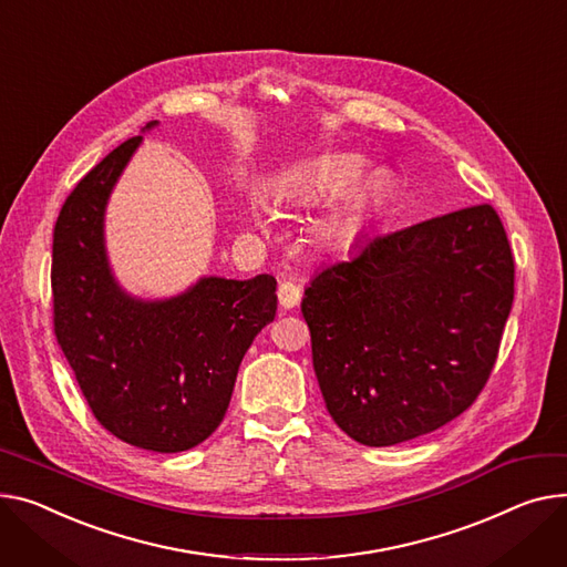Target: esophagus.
Returning <instances> with one entry per match:
<instances>
[{"label":"esophagus","instance_id":"34e87169","mask_svg":"<svg viewBox=\"0 0 567 567\" xmlns=\"http://www.w3.org/2000/svg\"><path fill=\"white\" fill-rule=\"evenodd\" d=\"M278 300H280V306L285 310L296 308L298 300H300V287L296 282H291V280H282L280 287H278Z\"/></svg>","mask_w":567,"mask_h":567}]
</instances>
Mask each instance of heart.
<instances>
[{"label": "heart", "instance_id": "1", "mask_svg": "<svg viewBox=\"0 0 567 567\" xmlns=\"http://www.w3.org/2000/svg\"><path fill=\"white\" fill-rule=\"evenodd\" d=\"M364 168V159L358 155H334L315 164L312 168L291 177L287 184V198L298 203H312L330 198L347 188ZM390 192V177L385 171H371L358 179L344 200L337 205L323 225L328 239H344L353 235L371 216Z\"/></svg>", "mask_w": 567, "mask_h": 567}]
</instances>
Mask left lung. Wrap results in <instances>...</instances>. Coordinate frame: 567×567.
I'll return each mask as SVG.
<instances>
[{
  "label": "left lung",
  "instance_id": "8db88e82",
  "mask_svg": "<svg viewBox=\"0 0 567 567\" xmlns=\"http://www.w3.org/2000/svg\"><path fill=\"white\" fill-rule=\"evenodd\" d=\"M513 293L511 244L489 205L364 235L300 303L334 424L392 446L456 420L495 367Z\"/></svg>",
  "mask_w": 567,
  "mask_h": 567
}]
</instances>
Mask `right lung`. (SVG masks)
I'll list each match as a JSON object with an SVG mask.
<instances>
[{"instance_id": "obj_1", "label": "right lung", "mask_w": 567, "mask_h": 567, "mask_svg": "<svg viewBox=\"0 0 567 567\" xmlns=\"http://www.w3.org/2000/svg\"><path fill=\"white\" fill-rule=\"evenodd\" d=\"M141 141L132 136L111 150L61 207L52 244L54 332L95 420L111 435L177 454L223 422L239 364L257 332L274 321L278 296L269 274L200 278L164 300L130 296L116 282L104 248V209Z\"/></svg>"}]
</instances>
